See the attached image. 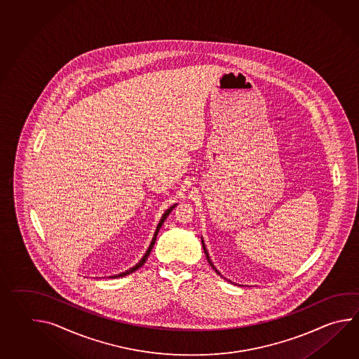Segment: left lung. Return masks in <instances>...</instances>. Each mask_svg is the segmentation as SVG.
Instances as JSON below:
<instances>
[{"mask_svg":"<svg viewBox=\"0 0 359 359\" xmlns=\"http://www.w3.org/2000/svg\"><path fill=\"white\" fill-rule=\"evenodd\" d=\"M202 245H203V250H205V257H207V262H208V264H211V267H212L213 270L216 271V272H217V273H219V275H221V273H219V271H217V269H216V267H215V266H213L212 261H211V258H210V255H208V252H207V249H205V242H203V239H202Z\"/></svg>","mask_w":359,"mask_h":359,"instance_id":"left-lung-1","label":"left lung"}]
</instances>
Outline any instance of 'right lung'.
<instances>
[{
	"label": "right lung",
	"mask_w": 359,
	"mask_h": 359,
	"mask_svg": "<svg viewBox=\"0 0 359 359\" xmlns=\"http://www.w3.org/2000/svg\"><path fill=\"white\" fill-rule=\"evenodd\" d=\"M175 207L176 205H171V207L168 208V210L165 211V213L162 215V217L160 219V222H158V225H157V227H156V231H154V238H152V241H151V244H149V247H148V249H147L146 253H144V256L140 258V262L135 264V266H133L132 269H129V270H126L125 272H121V273H117V275H115V276H110V278H123V276H126V275L132 273V272H134V271L138 270L140 267H142L143 264H146L147 258H148L149 253H151V250H152V248H154V242H156V238H157V234H158V231H160V229H161L162 224L165 222V219H168V215H170V212H171V211H172Z\"/></svg>",
	"instance_id": "1"
}]
</instances>
